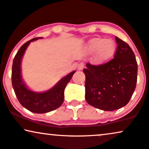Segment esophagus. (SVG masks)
I'll return each mask as SVG.
<instances>
[{"mask_svg":"<svg viewBox=\"0 0 149 149\" xmlns=\"http://www.w3.org/2000/svg\"><path fill=\"white\" fill-rule=\"evenodd\" d=\"M84 67V63L83 62H80L78 65V70H82Z\"/></svg>","mask_w":149,"mask_h":149,"instance_id":"1","label":"esophagus"}]
</instances>
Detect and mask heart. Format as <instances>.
<instances>
[{"label": "heart", "instance_id": "obj_1", "mask_svg": "<svg viewBox=\"0 0 149 149\" xmlns=\"http://www.w3.org/2000/svg\"><path fill=\"white\" fill-rule=\"evenodd\" d=\"M88 49L91 53L97 52L95 58L96 63H104L114 56L116 46L112 40L95 38L88 43Z\"/></svg>", "mask_w": 149, "mask_h": 149}]
</instances>
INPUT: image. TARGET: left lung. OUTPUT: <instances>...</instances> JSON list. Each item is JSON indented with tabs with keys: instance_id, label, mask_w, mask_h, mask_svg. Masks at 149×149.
I'll return each instance as SVG.
<instances>
[{
	"instance_id": "1",
	"label": "left lung",
	"mask_w": 149,
	"mask_h": 149,
	"mask_svg": "<svg viewBox=\"0 0 149 149\" xmlns=\"http://www.w3.org/2000/svg\"><path fill=\"white\" fill-rule=\"evenodd\" d=\"M114 58L99 65L86 63L85 99L88 104L107 111L128 104L136 87L137 63L127 42L116 37Z\"/></svg>"
}]
</instances>
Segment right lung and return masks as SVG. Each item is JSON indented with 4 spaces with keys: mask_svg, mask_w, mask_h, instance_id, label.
<instances>
[{
    "mask_svg": "<svg viewBox=\"0 0 149 149\" xmlns=\"http://www.w3.org/2000/svg\"><path fill=\"white\" fill-rule=\"evenodd\" d=\"M38 38H35L27 41L18 51L13 61L12 82L15 94L22 107L31 112L44 113L55 110L61 106L64 101L65 88L76 71H73L66 76L55 86L44 93H35L28 89L22 82L20 64L22 56L28 45Z\"/></svg>",
    "mask_w": 149,
    "mask_h": 149,
    "instance_id": "add662e5",
    "label": "right lung"
}]
</instances>
